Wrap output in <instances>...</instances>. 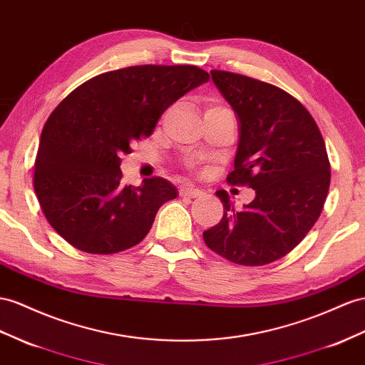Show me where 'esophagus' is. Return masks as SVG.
Here are the masks:
<instances>
[{
  "label": "esophagus",
  "instance_id": "esophagus-1",
  "mask_svg": "<svg viewBox=\"0 0 365 365\" xmlns=\"http://www.w3.org/2000/svg\"><path fill=\"white\" fill-rule=\"evenodd\" d=\"M179 192H180V195H183V197H199V195L203 194L200 190L192 188V186H183Z\"/></svg>",
  "mask_w": 365,
  "mask_h": 365
}]
</instances>
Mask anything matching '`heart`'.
<instances>
[{
	"mask_svg": "<svg viewBox=\"0 0 365 365\" xmlns=\"http://www.w3.org/2000/svg\"><path fill=\"white\" fill-rule=\"evenodd\" d=\"M214 108H220V106H212V108H210V109H214Z\"/></svg>",
	"mask_w": 365,
	"mask_h": 365,
	"instance_id": "heart-1",
	"label": "heart"
}]
</instances>
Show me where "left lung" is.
<instances>
[{"label": "left lung", "instance_id": "8db88e82", "mask_svg": "<svg viewBox=\"0 0 365 365\" xmlns=\"http://www.w3.org/2000/svg\"><path fill=\"white\" fill-rule=\"evenodd\" d=\"M211 77L240 123L227 182L250 186L256 197L236 211L227 191H217L223 217L203 231V240L235 264H272L321 216L331 174L324 138L302 103L280 88L227 71H211Z\"/></svg>", "mask_w": 365, "mask_h": 365}]
</instances>
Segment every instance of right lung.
<instances>
[{
	"label": "right lung",
	"instance_id": "add662e5",
	"mask_svg": "<svg viewBox=\"0 0 365 365\" xmlns=\"http://www.w3.org/2000/svg\"><path fill=\"white\" fill-rule=\"evenodd\" d=\"M208 80L190 64L130 66L88 80L55 108L41 133L34 188L64 240L85 253L114 255L145 239L158 208L179 192L162 177L123 186L120 157Z\"/></svg>",
	"mask_w": 365,
	"mask_h": 365
}]
</instances>
